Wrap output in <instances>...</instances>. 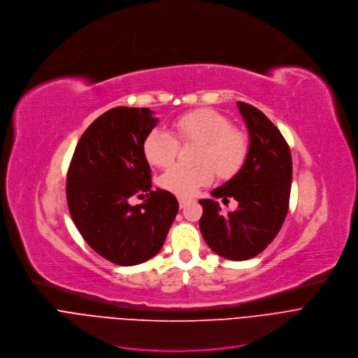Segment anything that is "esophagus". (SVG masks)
<instances>
[{
  "mask_svg": "<svg viewBox=\"0 0 358 358\" xmlns=\"http://www.w3.org/2000/svg\"><path fill=\"white\" fill-rule=\"evenodd\" d=\"M190 203V199H186V197H179V206L180 208H185L187 204Z\"/></svg>",
  "mask_w": 358,
  "mask_h": 358,
  "instance_id": "34e87169",
  "label": "esophagus"
}]
</instances>
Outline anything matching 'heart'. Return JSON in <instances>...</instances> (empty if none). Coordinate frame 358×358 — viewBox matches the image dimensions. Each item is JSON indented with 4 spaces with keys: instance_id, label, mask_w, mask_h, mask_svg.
Listing matches in <instances>:
<instances>
[{
    "instance_id": "b5f03b06",
    "label": "heart",
    "mask_w": 358,
    "mask_h": 358,
    "mask_svg": "<svg viewBox=\"0 0 358 358\" xmlns=\"http://www.w3.org/2000/svg\"><path fill=\"white\" fill-rule=\"evenodd\" d=\"M175 136L155 128L144 139L142 151L147 161L158 168L173 164L180 144H199L196 151V166H172L165 171L159 185L180 197L193 196L200 187L214 179V172L222 179L234 178L245 165L250 154L248 135L233 128V122L223 114L199 108L183 114L173 122Z\"/></svg>"
}]
</instances>
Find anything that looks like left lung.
<instances>
[{
    "mask_svg": "<svg viewBox=\"0 0 358 358\" xmlns=\"http://www.w3.org/2000/svg\"><path fill=\"white\" fill-rule=\"evenodd\" d=\"M250 134V154L243 169L211 192L213 197L238 201L236 211L223 213L217 201L201 199L200 231L207 245L233 261L262 252L279 233L289 208L292 157L280 131L258 108L238 101Z\"/></svg>",
    "mask_w": 358,
    "mask_h": 358,
    "instance_id": "1",
    "label": "left lung"
}]
</instances>
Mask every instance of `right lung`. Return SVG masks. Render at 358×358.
Here are the masks:
<instances>
[{
	"instance_id": "obj_1",
	"label": "right lung",
	"mask_w": 358,
	"mask_h": 358,
	"mask_svg": "<svg viewBox=\"0 0 358 358\" xmlns=\"http://www.w3.org/2000/svg\"><path fill=\"white\" fill-rule=\"evenodd\" d=\"M157 122L150 108L106 111L79 139L67 171L71 220L99 255L117 265L131 266L157 255L179 210L172 193L151 189L142 144ZM132 195L148 199L132 206Z\"/></svg>"
}]
</instances>
